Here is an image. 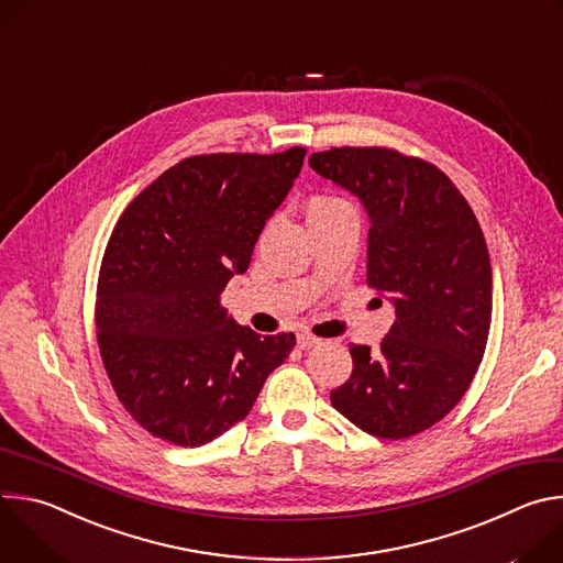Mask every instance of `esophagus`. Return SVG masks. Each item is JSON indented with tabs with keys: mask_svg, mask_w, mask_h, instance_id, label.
<instances>
[{
	"mask_svg": "<svg viewBox=\"0 0 563 563\" xmlns=\"http://www.w3.org/2000/svg\"><path fill=\"white\" fill-rule=\"evenodd\" d=\"M296 343H298L300 350H309V347H316V345L320 343V339H316V336H311V334H298Z\"/></svg>",
	"mask_w": 563,
	"mask_h": 563,
	"instance_id": "obj_1",
	"label": "esophagus"
}]
</instances>
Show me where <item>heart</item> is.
<instances>
[{"mask_svg":"<svg viewBox=\"0 0 563 563\" xmlns=\"http://www.w3.org/2000/svg\"><path fill=\"white\" fill-rule=\"evenodd\" d=\"M341 209H352L345 200L334 198V196H313L307 205V216L316 213H328V211H341Z\"/></svg>","mask_w":563,"mask_h":563,"instance_id":"b5f03b06","label":"heart"}]
</instances>
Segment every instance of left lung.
I'll return each instance as SVG.
<instances>
[{"instance_id": "8db88e82", "label": "left lung", "mask_w": 563, "mask_h": 563, "mask_svg": "<svg viewBox=\"0 0 563 563\" xmlns=\"http://www.w3.org/2000/svg\"><path fill=\"white\" fill-rule=\"evenodd\" d=\"M309 167L354 194L367 216V285L394 302L378 350L352 345V376L332 406L380 439L441 421L484 358L493 267L484 231L454 183L421 157L385 146H334Z\"/></svg>"}]
</instances>
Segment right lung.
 <instances>
[{
	"instance_id": "1",
	"label": "right lung",
	"mask_w": 563,
	"mask_h": 563,
	"mask_svg": "<svg viewBox=\"0 0 563 563\" xmlns=\"http://www.w3.org/2000/svg\"><path fill=\"white\" fill-rule=\"evenodd\" d=\"M302 146L183 159L120 216L102 258L98 345L124 410L155 439L200 448L254 408L296 336H263L220 305L300 174Z\"/></svg>"
}]
</instances>
